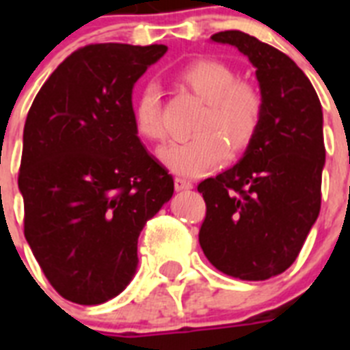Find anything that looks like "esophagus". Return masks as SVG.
Here are the masks:
<instances>
[{
    "label": "esophagus",
    "mask_w": 350,
    "mask_h": 350,
    "mask_svg": "<svg viewBox=\"0 0 350 350\" xmlns=\"http://www.w3.org/2000/svg\"><path fill=\"white\" fill-rule=\"evenodd\" d=\"M174 187L176 191H189V189H192V183L189 180H183V178H176Z\"/></svg>",
    "instance_id": "obj_1"
}]
</instances>
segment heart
Masks as SVG:
<instances>
[{
	"label": "heart",
	"instance_id": "1",
	"mask_svg": "<svg viewBox=\"0 0 350 350\" xmlns=\"http://www.w3.org/2000/svg\"><path fill=\"white\" fill-rule=\"evenodd\" d=\"M178 83L203 100V109L192 126L194 136L159 150V158L172 172L196 178L224 163L229 154L249 147L263 120V96L258 87L238 79L230 65L218 59H194L176 74ZM134 129L148 142L165 137L161 96L154 85L139 90L132 103Z\"/></svg>",
	"mask_w": 350,
	"mask_h": 350
}]
</instances>
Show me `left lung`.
<instances>
[{"instance_id": "obj_1", "label": "left lung", "mask_w": 350, "mask_h": 350, "mask_svg": "<svg viewBox=\"0 0 350 350\" xmlns=\"http://www.w3.org/2000/svg\"><path fill=\"white\" fill-rule=\"evenodd\" d=\"M211 40L236 46L254 65L263 120L243 158L198 185L207 205L200 245L224 274L260 282L293 265L320 214L323 112L287 54L239 30Z\"/></svg>"}]
</instances>
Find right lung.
Listing matches in <instances>:
<instances>
[{
  "label": "right lung",
  "instance_id": "obj_1",
  "mask_svg": "<svg viewBox=\"0 0 350 350\" xmlns=\"http://www.w3.org/2000/svg\"><path fill=\"white\" fill-rule=\"evenodd\" d=\"M165 45L96 43L51 74L23 129L25 238L68 301L105 304L131 283L137 238L174 180L132 121V89Z\"/></svg>",
  "mask_w": 350,
  "mask_h": 350
}]
</instances>
